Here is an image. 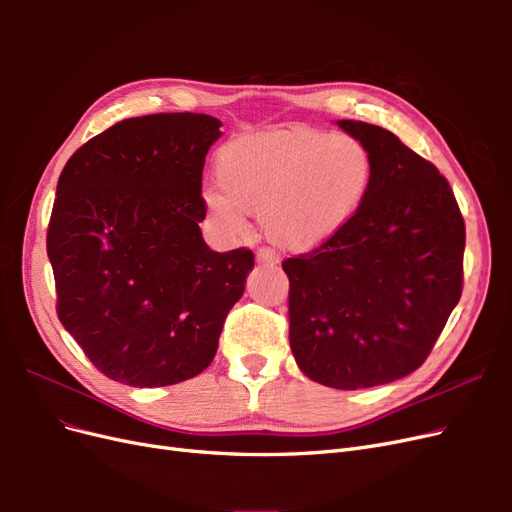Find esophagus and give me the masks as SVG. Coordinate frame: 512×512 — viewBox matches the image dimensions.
<instances>
[{"instance_id":"34e87169","label":"esophagus","mask_w":512,"mask_h":512,"mask_svg":"<svg viewBox=\"0 0 512 512\" xmlns=\"http://www.w3.org/2000/svg\"><path fill=\"white\" fill-rule=\"evenodd\" d=\"M256 260L262 262V265H277L280 262V254H277L273 247H260V250L256 252Z\"/></svg>"}]
</instances>
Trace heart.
I'll use <instances>...</instances> for the list:
<instances>
[{
	"mask_svg": "<svg viewBox=\"0 0 512 512\" xmlns=\"http://www.w3.org/2000/svg\"><path fill=\"white\" fill-rule=\"evenodd\" d=\"M215 179L222 194H207L205 205L224 235H243L241 213H252L275 245L309 252L365 205L374 158L356 136L292 128L230 143L215 164Z\"/></svg>",
	"mask_w": 512,
	"mask_h": 512,
	"instance_id": "b5f03b06",
	"label": "heart"
}]
</instances>
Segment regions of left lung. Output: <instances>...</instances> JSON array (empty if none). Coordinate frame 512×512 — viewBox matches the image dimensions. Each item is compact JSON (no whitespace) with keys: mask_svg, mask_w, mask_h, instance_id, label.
<instances>
[{"mask_svg":"<svg viewBox=\"0 0 512 512\" xmlns=\"http://www.w3.org/2000/svg\"><path fill=\"white\" fill-rule=\"evenodd\" d=\"M337 126L371 151L374 183L333 239L282 269L299 369L356 391L425 363L461 297L466 224L440 170L393 132L350 119Z\"/></svg>","mask_w":512,"mask_h":512,"instance_id":"obj_1","label":"left lung"}]
</instances>
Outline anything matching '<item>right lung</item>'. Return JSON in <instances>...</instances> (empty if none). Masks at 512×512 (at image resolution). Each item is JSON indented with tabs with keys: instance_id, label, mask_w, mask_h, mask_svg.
Returning a JSON list of instances; mask_svg holds the SVG:
<instances>
[{
	"instance_id": "right-lung-1",
	"label": "right lung",
	"mask_w": 512,
	"mask_h": 512,
	"mask_svg": "<svg viewBox=\"0 0 512 512\" xmlns=\"http://www.w3.org/2000/svg\"><path fill=\"white\" fill-rule=\"evenodd\" d=\"M203 113L123 119L66 162L46 232L57 316L106 378L153 389L198 376L254 267L213 252L198 222L209 147Z\"/></svg>"
}]
</instances>
